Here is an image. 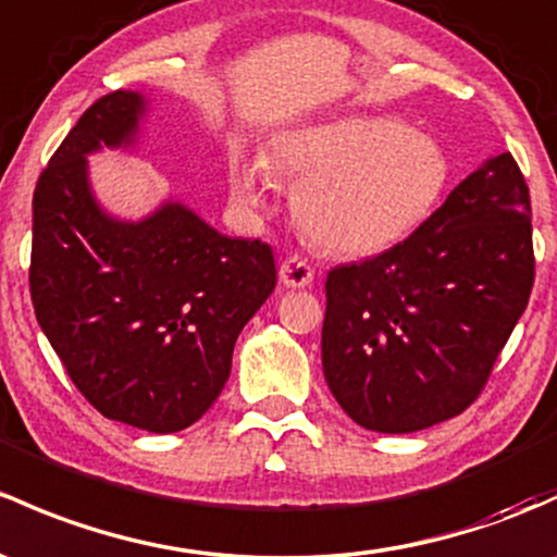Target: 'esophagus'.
<instances>
[{"label":"esophagus","mask_w":557,"mask_h":557,"mask_svg":"<svg viewBox=\"0 0 557 557\" xmlns=\"http://www.w3.org/2000/svg\"><path fill=\"white\" fill-rule=\"evenodd\" d=\"M312 280L314 269L304 259H298V256H290V259L280 263V283H283L285 288H307Z\"/></svg>","instance_id":"obj_1"}]
</instances>
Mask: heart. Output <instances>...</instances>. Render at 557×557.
Instances as JSON below:
<instances>
[{
  "mask_svg": "<svg viewBox=\"0 0 557 557\" xmlns=\"http://www.w3.org/2000/svg\"><path fill=\"white\" fill-rule=\"evenodd\" d=\"M269 165L298 186L296 224L333 256L384 253L424 224L450 178L443 146L392 116H342L296 127L274 140ZM267 168L232 165V191L256 205Z\"/></svg>",
  "mask_w": 557,
  "mask_h": 557,
  "instance_id": "b5f03b06",
  "label": "heart"
}]
</instances>
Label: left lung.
Segmentation results:
<instances>
[{
	"label": "left lung",
	"instance_id": "8db88e82",
	"mask_svg": "<svg viewBox=\"0 0 557 557\" xmlns=\"http://www.w3.org/2000/svg\"><path fill=\"white\" fill-rule=\"evenodd\" d=\"M531 285L529 186L505 151L411 237L327 272L323 371L333 397L386 435L459 417L488 382Z\"/></svg>",
	"mask_w": 557,
	"mask_h": 557
}]
</instances>
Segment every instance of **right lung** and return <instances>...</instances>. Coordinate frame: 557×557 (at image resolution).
Instances as JSON below:
<instances>
[{"label": "right lung", "instance_id": "1", "mask_svg": "<svg viewBox=\"0 0 557 557\" xmlns=\"http://www.w3.org/2000/svg\"><path fill=\"white\" fill-rule=\"evenodd\" d=\"M146 98L116 90L72 127L34 189V312L69 379L107 419L186 430L232 371L239 331L277 285L272 248L226 237L181 202L122 221L96 200L87 154L131 149Z\"/></svg>", "mask_w": 557, "mask_h": 557}]
</instances>
